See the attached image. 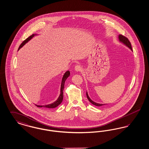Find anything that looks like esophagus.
<instances>
[{"instance_id": "1", "label": "esophagus", "mask_w": 149, "mask_h": 149, "mask_svg": "<svg viewBox=\"0 0 149 149\" xmlns=\"http://www.w3.org/2000/svg\"><path fill=\"white\" fill-rule=\"evenodd\" d=\"M75 70L76 71H77V72H79V71H81L82 70V68L80 66V65H76L75 66Z\"/></svg>"}]
</instances>
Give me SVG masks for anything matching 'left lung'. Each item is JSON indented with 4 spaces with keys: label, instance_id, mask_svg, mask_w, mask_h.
Instances as JSON below:
<instances>
[{
    "label": "left lung",
    "instance_id": "1",
    "mask_svg": "<svg viewBox=\"0 0 149 149\" xmlns=\"http://www.w3.org/2000/svg\"><path fill=\"white\" fill-rule=\"evenodd\" d=\"M118 40H119V42L123 43V45H125V46H126L127 47H128L130 50L131 51H132V47H131V43L129 41V40H128L127 38H126V37L123 36L122 35H118ZM86 97H87V98L89 100V101L93 104V105H95L96 106H102L103 105H105L107 104H100V103H97L96 102H94V101H93L92 99H91L88 95V94L86 92Z\"/></svg>",
    "mask_w": 149,
    "mask_h": 149
}]
</instances>
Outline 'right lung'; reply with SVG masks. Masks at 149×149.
<instances>
[{
  "mask_svg": "<svg viewBox=\"0 0 149 149\" xmlns=\"http://www.w3.org/2000/svg\"><path fill=\"white\" fill-rule=\"evenodd\" d=\"M36 35H37V34H33L32 35L30 36L26 40H25L22 43L21 45L19 47L18 50H19L26 43L28 42L29 40H31ZM70 71H69V70H68V71H66L65 72V74H64V75L63 77V78H62V81H61V88H60V95H59L58 98H57L56 101H55L54 103H52L51 104L45 105V106H40V105H36V104H35L36 106L38 107H45V108H56V107L58 106V105H60L61 103V102H62V101L63 100V97H64L63 91H64L65 82L66 80L67 79V78L70 76Z\"/></svg>",
  "mask_w": 149,
  "mask_h": 149,
  "instance_id": "1",
  "label": "right lung"
}]
</instances>
